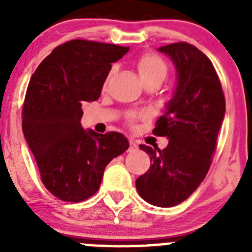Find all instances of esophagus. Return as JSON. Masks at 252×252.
Segmentation results:
<instances>
[{"label": "esophagus", "mask_w": 252, "mask_h": 252, "mask_svg": "<svg viewBox=\"0 0 252 252\" xmlns=\"http://www.w3.org/2000/svg\"><path fill=\"white\" fill-rule=\"evenodd\" d=\"M137 149V144L133 140H130V146H128V151H135Z\"/></svg>", "instance_id": "esophagus-1"}]
</instances>
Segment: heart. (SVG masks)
I'll use <instances>...</instances> for the list:
<instances>
[{
  "instance_id": "obj_1",
  "label": "heart",
  "mask_w": 252,
  "mask_h": 252,
  "mask_svg": "<svg viewBox=\"0 0 252 252\" xmlns=\"http://www.w3.org/2000/svg\"><path fill=\"white\" fill-rule=\"evenodd\" d=\"M136 70L139 73V77L144 84L149 83V82H160L161 83L165 79L166 74H168V66H166L165 62L157 54L153 53H145L141 57L136 59ZM113 74V69H111L108 74L106 77V83ZM141 115H131L130 121H135L137 119H141Z\"/></svg>"
}]
</instances>
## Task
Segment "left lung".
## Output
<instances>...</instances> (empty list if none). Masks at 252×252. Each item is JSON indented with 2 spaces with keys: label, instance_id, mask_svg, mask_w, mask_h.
I'll use <instances>...</instances> for the list:
<instances>
[{
  "label": "left lung",
  "instance_id": "1",
  "mask_svg": "<svg viewBox=\"0 0 252 252\" xmlns=\"http://www.w3.org/2000/svg\"><path fill=\"white\" fill-rule=\"evenodd\" d=\"M158 50L168 55L177 69L173 97L153 131L168 137L169 144L162 150L140 145L149 154L151 165L136 179V189L153 206L173 207L186 201L206 178L226 103L212 62L199 49L174 43Z\"/></svg>",
  "mask_w": 252,
  "mask_h": 252
}]
</instances>
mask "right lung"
<instances>
[{"label":"right lung","instance_id":"right-lung-1","mask_svg":"<svg viewBox=\"0 0 252 252\" xmlns=\"http://www.w3.org/2000/svg\"><path fill=\"white\" fill-rule=\"evenodd\" d=\"M128 46L75 39L59 45L32 74L22 107V131L41 182L64 202H82L101 186L107 164L128 149L120 132L81 125L82 107L99 98L112 63Z\"/></svg>","mask_w":252,"mask_h":252}]
</instances>
